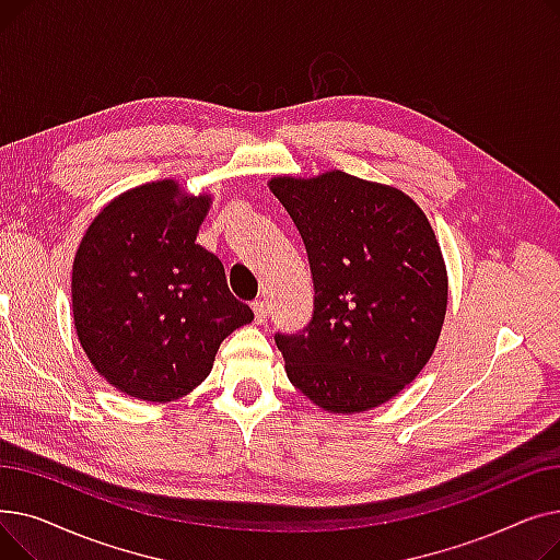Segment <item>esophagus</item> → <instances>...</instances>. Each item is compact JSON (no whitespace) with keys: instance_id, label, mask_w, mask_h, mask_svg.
Instances as JSON below:
<instances>
[{"instance_id":"34e87169","label":"esophagus","mask_w":560,"mask_h":560,"mask_svg":"<svg viewBox=\"0 0 560 560\" xmlns=\"http://www.w3.org/2000/svg\"><path fill=\"white\" fill-rule=\"evenodd\" d=\"M252 311H254L256 325H262V322H268V315H270L268 304H265V302H254V304H252Z\"/></svg>"}]
</instances>
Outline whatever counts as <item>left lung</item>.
I'll return each mask as SVG.
<instances>
[{
    "instance_id": "left-lung-1",
    "label": "left lung",
    "mask_w": 560,
    "mask_h": 560,
    "mask_svg": "<svg viewBox=\"0 0 560 560\" xmlns=\"http://www.w3.org/2000/svg\"><path fill=\"white\" fill-rule=\"evenodd\" d=\"M311 265L313 319L277 336L290 384L327 413L397 397L429 363L450 279L429 218L404 190L342 170L268 182Z\"/></svg>"
}]
</instances>
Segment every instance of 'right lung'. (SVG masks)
I'll list each match as a JSON object with an SVG mask.
<instances>
[{
	"label": "right lung",
	"mask_w": 560,
	"mask_h": 560,
	"mask_svg": "<svg viewBox=\"0 0 560 560\" xmlns=\"http://www.w3.org/2000/svg\"><path fill=\"white\" fill-rule=\"evenodd\" d=\"M213 203L159 179L113 197L72 262V317L95 372L140 401L186 397L220 342L254 319L229 292L218 256L197 245Z\"/></svg>",
	"instance_id": "right-lung-1"
}]
</instances>
